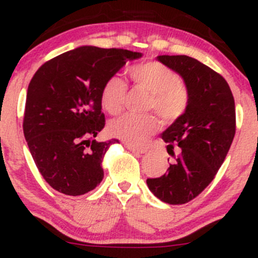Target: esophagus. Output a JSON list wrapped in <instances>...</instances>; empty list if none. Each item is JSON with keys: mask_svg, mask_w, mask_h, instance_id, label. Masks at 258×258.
Returning <instances> with one entry per match:
<instances>
[{"mask_svg": "<svg viewBox=\"0 0 258 258\" xmlns=\"http://www.w3.org/2000/svg\"><path fill=\"white\" fill-rule=\"evenodd\" d=\"M126 147L128 148V150L131 151V152H134V153H140V155H142V153H146L145 148L135 147V146H132V145H126Z\"/></svg>", "mask_w": 258, "mask_h": 258, "instance_id": "34e87169", "label": "esophagus"}]
</instances>
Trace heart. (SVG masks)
I'll return each mask as SVG.
<instances>
[{
  "mask_svg": "<svg viewBox=\"0 0 258 258\" xmlns=\"http://www.w3.org/2000/svg\"><path fill=\"white\" fill-rule=\"evenodd\" d=\"M127 75L135 86L151 93L148 111H156L166 122L179 118L188 106V91L181 82L178 74L171 67L156 59H148L128 67ZM127 86L119 77H108L101 86L100 101L108 113L121 112ZM160 121L155 114L126 113L110 123V132L117 139L131 145H141L155 134Z\"/></svg>",
  "mask_w": 258,
  "mask_h": 258,
  "instance_id": "b5f03b06",
  "label": "heart"
}]
</instances>
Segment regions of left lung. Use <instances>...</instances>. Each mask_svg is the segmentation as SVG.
<instances>
[{"instance_id":"left-lung-1","label":"left lung","mask_w":258,"mask_h":258,"mask_svg":"<svg viewBox=\"0 0 258 258\" xmlns=\"http://www.w3.org/2000/svg\"><path fill=\"white\" fill-rule=\"evenodd\" d=\"M157 58L184 80L188 106L162 134L175 163L161 177L147 178V186L161 201L182 205L209 186L225 161L236 132L235 100L226 80L196 58L184 54ZM177 145L180 153L175 156Z\"/></svg>"}]
</instances>
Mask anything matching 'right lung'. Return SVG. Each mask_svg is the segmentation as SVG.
I'll use <instances>...</instances> for the list:
<instances>
[{
	"label": "right lung",
	"mask_w": 258,
	"mask_h": 258,
	"mask_svg": "<svg viewBox=\"0 0 258 258\" xmlns=\"http://www.w3.org/2000/svg\"><path fill=\"white\" fill-rule=\"evenodd\" d=\"M140 52L82 46L45 62L28 85L23 134L52 188L80 196L103 178L102 161L118 140L97 142L105 127L101 86Z\"/></svg>",
	"instance_id": "obj_1"
}]
</instances>
